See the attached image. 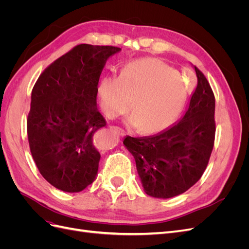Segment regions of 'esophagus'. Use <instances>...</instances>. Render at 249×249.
<instances>
[{"mask_svg":"<svg viewBox=\"0 0 249 249\" xmlns=\"http://www.w3.org/2000/svg\"><path fill=\"white\" fill-rule=\"evenodd\" d=\"M110 130L112 131V132H114V133H116V134H118L119 135V136H124V135H125V133L122 130V129H120V127H118V126H110Z\"/></svg>","mask_w":249,"mask_h":249,"instance_id":"34e87169","label":"esophagus"}]
</instances>
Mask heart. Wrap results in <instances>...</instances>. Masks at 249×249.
Instances as JSON below:
<instances>
[{
  "mask_svg": "<svg viewBox=\"0 0 249 249\" xmlns=\"http://www.w3.org/2000/svg\"><path fill=\"white\" fill-rule=\"evenodd\" d=\"M97 99L109 117L122 113L130 99L133 112L126 124L143 133L166 127L184 106L187 89L178 71L158 59H138L127 63L119 76L101 79Z\"/></svg>",
  "mask_w": 249,
  "mask_h": 249,
  "instance_id": "b5f03b06",
  "label": "heart"
}]
</instances>
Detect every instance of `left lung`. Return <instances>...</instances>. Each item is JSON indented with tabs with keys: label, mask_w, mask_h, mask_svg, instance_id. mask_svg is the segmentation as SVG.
Wrapping results in <instances>:
<instances>
[{
	"label": "left lung",
	"mask_w": 249,
	"mask_h": 249,
	"mask_svg": "<svg viewBox=\"0 0 249 249\" xmlns=\"http://www.w3.org/2000/svg\"><path fill=\"white\" fill-rule=\"evenodd\" d=\"M193 69L197 85L178 122L153 136H126L123 141L136 162L144 192L152 197L186 192L201 178L213 150L215 97L203 73Z\"/></svg>",
	"instance_id": "8db88e82"
}]
</instances>
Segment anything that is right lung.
<instances>
[{"label":"right lung","mask_w":249,"mask_h":249,"mask_svg":"<svg viewBox=\"0 0 249 249\" xmlns=\"http://www.w3.org/2000/svg\"><path fill=\"white\" fill-rule=\"evenodd\" d=\"M120 51L79 44L47 67L33 87L30 150L40 175L59 190L77 193L96 178L101 155L93 135L106 126L96 88L108 58Z\"/></svg>","instance_id":"right-lung-1"}]
</instances>
